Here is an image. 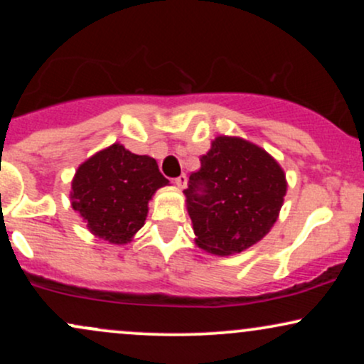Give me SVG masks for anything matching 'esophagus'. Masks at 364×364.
<instances>
[{"label":"esophagus","instance_id":"obj_1","mask_svg":"<svg viewBox=\"0 0 364 364\" xmlns=\"http://www.w3.org/2000/svg\"><path fill=\"white\" fill-rule=\"evenodd\" d=\"M186 181H188V179H186L185 174H181V176H178L176 179H174V183H176V186L179 188V190H183V188L186 186Z\"/></svg>","mask_w":364,"mask_h":364}]
</instances>
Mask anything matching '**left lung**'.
Returning <instances> with one entry per match:
<instances>
[{
	"instance_id": "left-lung-1",
	"label": "left lung",
	"mask_w": 364,
	"mask_h": 364,
	"mask_svg": "<svg viewBox=\"0 0 364 364\" xmlns=\"http://www.w3.org/2000/svg\"><path fill=\"white\" fill-rule=\"evenodd\" d=\"M183 193L203 252L228 257L267 236L279 219L287 181L279 162L252 141L219 135L200 157Z\"/></svg>"
}]
</instances>
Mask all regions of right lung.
I'll list each match as a JSON object with an SVG mask.
<instances>
[{
  "mask_svg": "<svg viewBox=\"0 0 364 364\" xmlns=\"http://www.w3.org/2000/svg\"><path fill=\"white\" fill-rule=\"evenodd\" d=\"M168 183L156 159L112 144L78 166L70 200L92 235L127 245L145 224L154 193Z\"/></svg>",
  "mask_w": 364,
  "mask_h": 364,
  "instance_id": "obj_1",
  "label": "right lung"
}]
</instances>
